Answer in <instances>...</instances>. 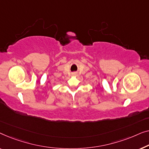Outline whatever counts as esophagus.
<instances>
[{"label":"esophagus","mask_w":149,"mask_h":149,"mask_svg":"<svg viewBox=\"0 0 149 149\" xmlns=\"http://www.w3.org/2000/svg\"><path fill=\"white\" fill-rule=\"evenodd\" d=\"M73 75H76V74H75V73H74V74H73Z\"/></svg>","instance_id":"obj_1"}]
</instances>
